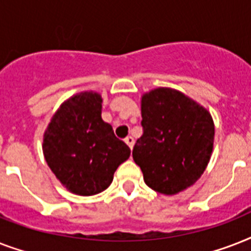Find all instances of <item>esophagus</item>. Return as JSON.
<instances>
[{
	"label": "esophagus",
	"instance_id": "esophagus-1",
	"mask_svg": "<svg viewBox=\"0 0 251 251\" xmlns=\"http://www.w3.org/2000/svg\"><path fill=\"white\" fill-rule=\"evenodd\" d=\"M125 142H126V145L129 146L130 149H133V146H134V138L133 137H126L125 138Z\"/></svg>",
	"mask_w": 251,
	"mask_h": 251
}]
</instances>
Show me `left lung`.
<instances>
[{
    "instance_id": "1",
    "label": "left lung",
    "mask_w": 251,
    "mask_h": 251,
    "mask_svg": "<svg viewBox=\"0 0 251 251\" xmlns=\"http://www.w3.org/2000/svg\"><path fill=\"white\" fill-rule=\"evenodd\" d=\"M143 134L133 149L146 185L175 195L194 185L211 159L215 126L210 112L173 88L142 96Z\"/></svg>"
}]
</instances>
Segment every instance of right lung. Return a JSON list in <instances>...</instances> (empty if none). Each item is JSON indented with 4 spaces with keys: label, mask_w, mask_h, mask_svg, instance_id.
<instances>
[{
    "label": "right lung",
    "mask_w": 251,
    "mask_h": 251,
    "mask_svg": "<svg viewBox=\"0 0 251 251\" xmlns=\"http://www.w3.org/2000/svg\"><path fill=\"white\" fill-rule=\"evenodd\" d=\"M98 92H80L61 104L43 139L47 164L60 182L76 195L101 193L118 165L130 156L125 142L101 118Z\"/></svg>",
    "instance_id": "1"
}]
</instances>
